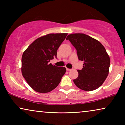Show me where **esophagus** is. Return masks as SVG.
<instances>
[{"instance_id": "1", "label": "esophagus", "mask_w": 125, "mask_h": 125, "mask_svg": "<svg viewBox=\"0 0 125 125\" xmlns=\"http://www.w3.org/2000/svg\"><path fill=\"white\" fill-rule=\"evenodd\" d=\"M66 70H67L68 71H71V70H72V69H69V68H66Z\"/></svg>"}]
</instances>
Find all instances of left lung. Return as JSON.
Segmentation results:
<instances>
[{
	"label": "left lung",
	"mask_w": 125,
	"mask_h": 125,
	"mask_svg": "<svg viewBox=\"0 0 125 125\" xmlns=\"http://www.w3.org/2000/svg\"><path fill=\"white\" fill-rule=\"evenodd\" d=\"M77 51L83 68L77 70L78 77L74 84L85 91H92L102 85L108 76L110 57L102 44L84 33H73L66 37Z\"/></svg>",
	"instance_id": "left-lung-1"
}]
</instances>
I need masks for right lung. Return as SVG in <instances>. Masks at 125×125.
Segmentation results:
<instances>
[{
    "label": "right lung",
    "instance_id": "obj_1",
    "mask_svg": "<svg viewBox=\"0 0 125 125\" xmlns=\"http://www.w3.org/2000/svg\"><path fill=\"white\" fill-rule=\"evenodd\" d=\"M67 33H50L35 40L24 52L21 72L28 85L36 92L45 93L52 91L60 83L66 72L65 67L49 64L66 38Z\"/></svg>",
    "mask_w": 125,
    "mask_h": 125
}]
</instances>
